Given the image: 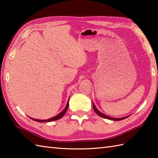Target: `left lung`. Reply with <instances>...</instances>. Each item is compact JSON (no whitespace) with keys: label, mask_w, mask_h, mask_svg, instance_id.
<instances>
[{"label":"left lung","mask_w":158,"mask_h":158,"mask_svg":"<svg viewBox=\"0 0 158 158\" xmlns=\"http://www.w3.org/2000/svg\"><path fill=\"white\" fill-rule=\"evenodd\" d=\"M93 108H94V111L97 114H98L99 116L102 117H103V118H105V119H110V120H114V121H120V120H122V119H126V118H127V117H129V116H127V117H122V118H113V117H110L109 116L104 115L103 113H102L101 112H100L99 110L96 109V107L94 105V104H93Z\"/></svg>","instance_id":"left-lung-1"}]
</instances>
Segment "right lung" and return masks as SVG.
<instances>
[{
  "mask_svg": "<svg viewBox=\"0 0 158 158\" xmlns=\"http://www.w3.org/2000/svg\"><path fill=\"white\" fill-rule=\"evenodd\" d=\"M69 102H68V103H67L66 108L63 110V111H62L60 114H58V115L53 117H52V118H51V119H46V120H39V119H33L34 121H36V122H52V121H55V120H57V119H59L61 118V117H62L64 115L65 113L66 112L67 109H68L69 105ZM30 118H31V117H30Z\"/></svg>",
  "mask_w": 158,
  "mask_h": 158,
  "instance_id": "right-lung-1",
  "label": "right lung"
}]
</instances>
